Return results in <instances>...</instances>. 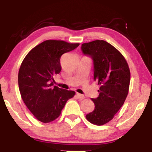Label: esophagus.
I'll list each match as a JSON object with an SVG mask.
<instances>
[{
  "label": "esophagus",
  "mask_w": 152,
  "mask_h": 152,
  "mask_svg": "<svg viewBox=\"0 0 152 152\" xmlns=\"http://www.w3.org/2000/svg\"><path fill=\"white\" fill-rule=\"evenodd\" d=\"M76 95H77V98L80 99H83L85 98L84 95H83L82 94H80V93H77Z\"/></svg>",
  "instance_id": "obj_1"
}]
</instances>
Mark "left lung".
I'll list each match as a JSON object with an SVG mask.
<instances>
[{"mask_svg":"<svg viewBox=\"0 0 152 152\" xmlns=\"http://www.w3.org/2000/svg\"><path fill=\"white\" fill-rule=\"evenodd\" d=\"M82 50L93 59V80L99 86V96L92 98L95 109L86 118L91 123L103 125L113 119L125 101L129 88L130 70L124 56L105 41L83 43Z\"/></svg>","mask_w":152,"mask_h":152,"instance_id":"1","label":"left lung"}]
</instances>
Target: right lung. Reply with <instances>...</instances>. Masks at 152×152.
I'll return each instance as SVG.
<instances>
[{
  "instance_id": "add662e5",
  "label": "right lung",
  "mask_w": 152,
  "mask_h": 152,
  "mask_svg": "<svg viewBox=\"0 0 152 152\" xmlns=\"http://www.w3.org/2000/svg\"><path fill=\"white\" fill-rule=\"evenodd\" d=\"M80 43L46 40L28 53L19 68L18 87L22 99L35 118L43 123L57 119L66 102L75 95L54 86V77L61 70L60 58Z\"/></svg>"
}]
</instances>
